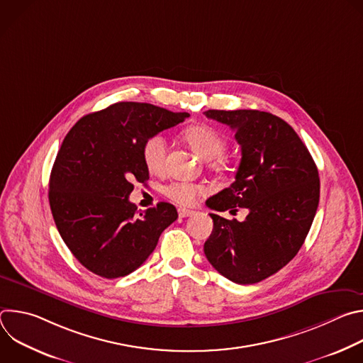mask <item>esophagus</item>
<instances>
[{"label": "esophagus", "instance_id": "obj_1", "mask_svg": "<svg viewBox=\"0 0 363 363\" xmlns=\"http://www.w3.org/2000/svg\"><path fill=\"white\" fill-rule=\"evenodd\" d=\"M178 214H179V217H181V218H186V217L194 216V214H195V211H192V210H186V208H179V210H178Z\"/></svg>", "mask_w": 363, "mask_h": 363}]
</instances>
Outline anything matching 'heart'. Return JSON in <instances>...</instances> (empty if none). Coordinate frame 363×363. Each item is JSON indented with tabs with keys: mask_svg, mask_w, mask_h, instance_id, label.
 <instances>
[{
	"mask_svg": "<svg viewBox=\"0 0 363 363\" xmlns=\"http://www.w3.org/2000/svg\"><path fill=\"white\" fill-rule=\"evenodd\" d=\"M186 142L206 161L217 160L225 150L227 142L224 136L208 125L191 126L184 133ZM142 157L146 168L152 172H158L165 167L167 160V140L162 135L157 133L149 136L142 147ZM221 165V160H218ZM205 192L203 185L192 184L188 181H174L164 188V194L179 205H191L196 195Z\"/></svg>",
	"mask_w": 363,
	"mask_h": 363,
	"instance_id": "b5f03b06",
	"label": "heart"
}]
</instances>
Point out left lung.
Wrapping results in <instances>:
<instances>
[{
    "label": "left lung",
    "mask_w": 363,
    "mask_h": 363,
    "mask_svg": "<svg viewBox=\"0 0 363 363\" xmlns=\"http://www.w3.org/2000/svg\"><path fill=\"white\" fill-rule=\"evenodd\" d=\"M228 125L241 146L235 181L206 199L223 213L247 208L244 221L210 214L203 244L211 266L237 284H254L283 269L303 245L319 205L318 167L294 129L260 111H206Z\"/></svg>",
    "instance_id": "left-lung-1"
}]
</instances>
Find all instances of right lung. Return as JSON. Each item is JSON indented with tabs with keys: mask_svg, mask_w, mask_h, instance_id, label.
I'll return each mask as SVG.
<instances>
[{
	"mask_svg": "<svg viewBox=\"0 0 363 363\" xmlns=\"http://www.w3.org/2000/svg\"><path fill=\"white\" fill-rule=\"evenodd\" d=\"M186 112L121 101L83 116L66 135L50 175L48 201L56 227L89 272L118 279L140 267L177 208L160 202L138 214L133 181L145 182V140L184 122Z\"/></svg>",
	"mask_w": 363,
	"mask_h": 363,
	"instance_id": "1",
	"label": "right lung"
}]
</instances>
